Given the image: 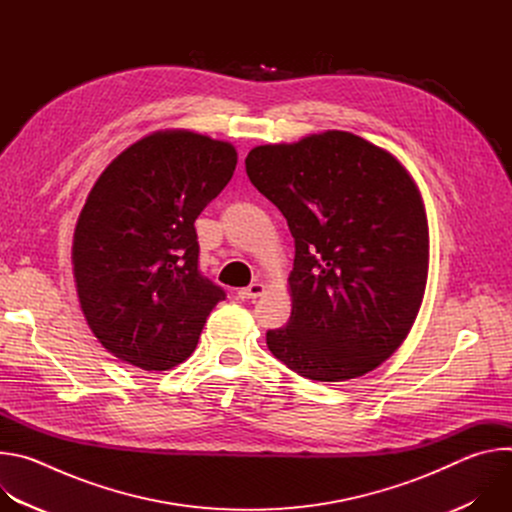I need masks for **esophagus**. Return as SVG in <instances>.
Here are the masks:
<instances>
[{"instance_id":"34e87169","label":"esophagus","mask_w":512,"mask_h":512,"mask_svg":"<svg viewBox=\"0 0 512 512\" xmlns=\"http://www.w3.org/2000/svg\"><path fill=\"white\" fill-rule=\"evenodd\" d=\"M265 291V285L263 283H251L249 287H243V289H239V298L241 300H257L261 294Z\"/></svg>"}]
</instances>
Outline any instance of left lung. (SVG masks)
Segmentation results:
<instances>
[{
    "instance_id": "1",
    "label": "left lung",
    "mask_w": 512,
    "mask_h": 512,
    "mask_svg": "<svg viewBox=\"0 0 512 512\" xmlns=\"http://www.w3.org/2000/svg\"><path fill=\"white\" fill-rule=\"evenodd\" d=\"M251 184L285 216L296 245L294 308L267 346L322 383L367 375L409 334L427 279V223L405 168L346 131L259 145Z\"/></svg>"
}]
</instances>
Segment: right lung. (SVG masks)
Wrapping results in <instances>:
<instances>
[{"instance_id":"add662e5","label":"right lung","mask_w":512,"mask_h":512,"mask_svg":"<svg viewBox=\"0 0 512 512\" xmlns=\"http://www.w3.org/2000/svg\"><path fill=\"white\" fill-rule=\"evenodd\" d=\"M237 152L192 131H158L121 152L79 216L72 263L99 342L143 371L196 348L225 289L202 275L194 221L233 178Z\"/></svg>"}]
</instances>
